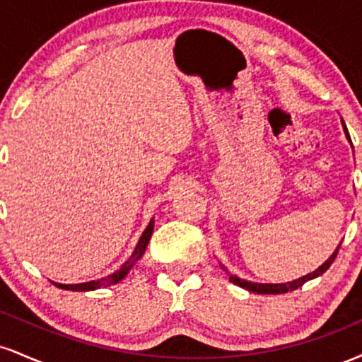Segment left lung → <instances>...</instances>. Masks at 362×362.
<instances>
[{
    "label": "left lung",
    "mask_w": 362,
    "mask_h": 362,
    "mask_svg": "<svg viewBox=\"0 0 362 362\" xmlns=\"http://www.w3.org/2000/svg\"><path fill=\"white\" fill-rule=\"evenodd\" d=\"M342 124H344V122H342ZM344 131H346L347 139L351 141V138H349L347 129H346V124H344ZM337 253H339V248L334 252V255H332L330 259H328V260L325 262V264L322 265V267L317 269V271L308 274V276H303V277H300V279H296V281H293V282H286V284H255V282L243 281V279H240V277H236V276H230V281L233 282V284L240 286V288L250 291V293H257V294H284V293H288V291H294V289L301 288V286L305 284L306 281L315 279V277L322 276V274L325 272L328 267H330L332 262L335 260V257H337Z\"/></svg>",
    "instance_id": "8db88e82"
}]
</instances>
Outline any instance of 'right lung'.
Segmentation results:
<instances>
[{"label": "right lung", "instance_id": "obj_1", "mask_svg": "<svg viewBox=\"0 0 362 362\" xmlns=\"http://www.w3.org/2000/svg\"><path fill=\"white\" fill-rule=\"evenodd\" d=\"M151 233H153V219L149 221L148 228L144 230V233L141 235L138 245H136V250L132 253L131 257H129V260L126 264H122V267L119 269L117 272L110 274V276L103 277V279H98V281H90V282H81V284H57V282H54V286H57V288L61 289H68V291H93V289H98V288H103V286H110V284H115V282L122 281L124 277L127 276V272L131 271L132 265L138 262L141 257H143L144 250H146L148 247V242L149 238H151Z\"/></svg>", "mask_w": 362, "mask_h": 362}]
</instances>
